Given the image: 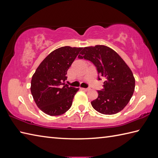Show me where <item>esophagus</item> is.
Here are the masks:
<instances>
[{
  "instance_id": "obj_1",
  "label": "esophagus",
  "mask_w": 158,
  "mask_h": 158,
  "mask_svg": "<svg viewBox=\"0 0 158 158\" xmlns=\"http://www.w3.org/2000/svg\"><path fill=\"white\" fill-rule=\"evenodd\" d=\"M82 89L83 90H84V91H88V90H89L90 89V88H82Z\"/></svg>"
}]
</instances>
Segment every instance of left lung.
<instances>
[{
  "mask_svg": "<svg viewBox=\"0 0 158 158\" xmlns=\"http://www.w3.org/2000/svg\"><path fill=\"white\" fill-rule=\"evenodd\" d=\"M78 58L88 60L96 67L100 76L105 79L102 90H98V96L91 102L97 111L105 115H113L123 110L132 98L135 79L132 70L111 48L96 45L82 48Z\"/></svg>",
  "mask_w": 158,
  "mask_h": 158,
  "instance_id": "left-lung-1",
  "label": "left lung"
}]
</instances>
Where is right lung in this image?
Returning a JSON list of instances; mask_svg holds the SVG:
<instances>
[{"instance_id": "right-lung-1", "label": "right lung", "mask_w": 158, "mask_h": 158, "mask_svg": "<svg viewBox=\"0 0 158 158\" xmlns=\"http://www.w3.org/2000/svg\"><path fill=\"white\" fill-rule=\"evenodd\" d=\"M82 48L62 47L51 52L36 69L31 80V94L36 105L51 116L60 115L68 110L79 88L64 81L67 70Z\"/></svg>"}]
</instances>
